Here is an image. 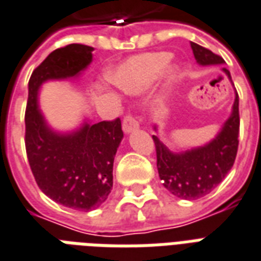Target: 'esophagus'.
Segmentation results:
<instances>
[{
	"label": "esophagus",
	"instance_id": "obj_1",
	"mask_svg": "<svg viewBox=\"0 0 261 261\" xmlns=\"http://www.w3.org/2000/svg\"><path fill=\"white\" fill-rule=\"evenodd\" d=\"M139 128V121L136 119V117L132 114H128L123 117L122 121V129L125 133H130L132 130Z\"/></svg>",
	"mask_w": 261,
	"mask_h": 261
}]
</instances>
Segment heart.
<instances>
[{"label": "heart", "instance_id": "1", "mask_svg": "<svg viewBox=\"0 0 261 261\" xmlns=\"http://www.w3.org/2000/svg\"><path fill=\"white\" fill-rule=\"evenodd\" d=\"M169 52H148L136 55L122 63L113 74L110 81L118 89L139 95L147 91L162 75L164 89L168 91L179 80L181 68L177 63H169Z\"/></svg>", "mask_w": 261, "mask_h": 261}]
</instances>
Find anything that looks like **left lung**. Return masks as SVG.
<instances>
[{
    "instance_id": "obj_1",
    "label": "left lung",
    "mask_w": 261,
    "mask_h": 261,
    "mask_svg": "<svg viewBox=\"0 0 261 261\" xmlns=\"http://www.w3.org/2000/svg\"><path fill=\"white\" fill-rule=\"evenodd\" d=\"M194 58L201 66L223 64L224 60L212 50L191 42ZM227 77L230 71L223 68ZM156 130V126L154 128ZM240 135V97L235 95L232 111L212 142L187 151L175 152L152 135L155 144L156 168L166 190L181 199H198L212 191L234 165Z\"/></svg>"
}]
</instances>
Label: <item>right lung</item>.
Listing matches in <instances>:
<instances>
[{"mask_svg":"<svg viewBox=\"0 0 261 261\" xmlns=\"http://www.w3.org/2000/svg\"><path fill=\"white\" fill-rule=\"evenodd\" d=\"M92 46L70 44L48 55L29 81L26 152L41 191L55 202L75 211H92L113 189V164L123 138L121 119L85 122L71 133L49 128L38 109V91L49 80L80 75L92 62Z\"/></svg>","mask_w":261,"mask_h":261,"instance_id":"add662e5","label":"right lung"}]
</instances>
